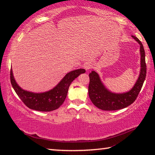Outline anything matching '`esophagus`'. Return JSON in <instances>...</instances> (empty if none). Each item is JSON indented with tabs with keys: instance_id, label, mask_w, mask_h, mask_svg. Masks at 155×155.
I'll use <instances>...</instances> for the list:
<instances>
[{
	"instance_id": "1",
	"label": "esophagus",
	"mask_w": 155,
	"mask_h": 155,
	"mask_svg": "<svg viewBox=\"0 0 155 155\" xmlns=\"http://www.w3.org/2000/svg\"><path fill=\"white\" fill-rule=\"evenodd\" d=\"M83 67L86 70V71H87L88 70H90L91 68V64H90V63L86 62V63H85V64H84Z\"/></svg>"
}]
</instances>
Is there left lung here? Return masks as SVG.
Listing matches in <instances>:
<instances>
[{"instance_id":"8db88e82","label":"left lung","mask_w":155,"mask_h":155,"mask_svg":"<svg viewBox=\"0 0 155 155\" xmlns=\"http://www.w3.org/2000/svg\"><path fill=\"white\" fill-rule=\"evenodd\" d=\"M132 37L140 45L141 70L137 82L129 91L123 94L112 93L104 87L97 72L91 71L89 74V96L94 105L104 111H115L129 106L137 98L145 81L146 76L145 51L141 41L135 36Z\"/></svg>"}]
</instances>
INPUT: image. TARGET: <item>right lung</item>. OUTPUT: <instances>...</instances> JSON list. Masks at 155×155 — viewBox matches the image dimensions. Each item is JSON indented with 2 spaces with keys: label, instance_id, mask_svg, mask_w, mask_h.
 I'll return each instance as SVG.
<instances>
[{
  "label": "right lung",
  "instance_id": "obj_1",
  "mask_svg": "<svg viewBox=\"0 0 155 155\" xmlns=\"http://www.w3.org/2000/svg\"><path fill=\"white\" fill-rule=\"evenodd\" d=\"M85 72L84 69L73 70L68 73L56 87L44 93H33L22 90L15 82L12 68L10 80L15 93L27 107L39 111H51L58 109L64 103L70 84L81 74Z\"/></svg>",
  "mask_w": 155,
  "mask_h": 155
}]
</instances>
